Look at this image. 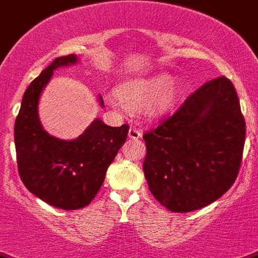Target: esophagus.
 Wrapping results in <instances>:
<instances>
[{
	"mask_svg": "<svg viewBox=\"0 0 258 258\" xmlns=\"http://www.w3.org/2000/svg\"><path fill=\"white\" fill-rule=\"evenodd\" d=\"M128 137L130 139H134V140H137L141 137V132L139 131L137 128H135V127H131L128 131Z\"/></svg>",
	"mask_w": 258,
	"mask_h": 258,
	"instance_id": "obj_1",
	"label": "esophagus"
}]
</instances>
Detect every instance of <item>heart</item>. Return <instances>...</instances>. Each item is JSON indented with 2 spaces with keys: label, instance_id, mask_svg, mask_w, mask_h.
Segmentation results:
<instances>
[{
  "label": "heart",
  "instance_id": "b5f03b06",
  "mask_svg": "<svg viewBox=\"0 0 258 258\" xmlns=\"http://www.w3.org/2000/svg\"><path fill=\"white\" fill-rule=\"evenodd\" d=\"M179 86L170 81L167 74L160 73L147 78L126 81L116 89V96L123 106L140 108L149 103L146 112L150 116H160L169 111L179 97ZM112 106H118V102L111 96L108 98Z\"/></svg>",
  "mask_w": 258,
  "mask_h": 258
}]
</instances>
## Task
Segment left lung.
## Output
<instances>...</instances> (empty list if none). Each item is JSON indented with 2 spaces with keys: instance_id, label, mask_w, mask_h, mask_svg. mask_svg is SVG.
<instances>
[{
  "instance_id": "8db88e82",
  "label": "left lung",
  "mask_w": 258,
  "mask_h": 258,
  "mask_svg": "<svg viewBox=\"0 0 258 258\" xmlns=\"http://www.w3.org/2000/svg\"><path fill=\"white\" fill-rule=\"evenodd\" d=\"M244 139L246 123L232 82L226 77L207 82L144 135L142 167L150 191L176 213L213 203L236 181Z\"/></svg>"
}]
</instances>
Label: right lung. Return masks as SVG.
Segmentation results:
<instances>
[{
	"label": "right lung",
	"instance_id": "1",
	"mask_svg": "<svg viewBox=\"0 0 258 258\" xmlns=\"http://www.w3.org/2000/svg\"><path fill=\"white\" fill-rule=\"evenodd\" d=\"M76 54L56 57L30 83L15 122L19 174L30 192L66 211L88 206L101 189L108 166L124 144L128 124L111 127L96 118L72 141L50 136L39 119L40 94L55 69L76 64ZM103 106V99L99 97Z\"/></svg>",
	"mask_w": 258,
	"mask_h": 258
}]
</instances>
